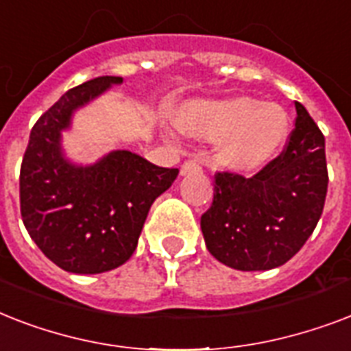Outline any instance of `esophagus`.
Wrapping results in <instances>:
<instances>
[{
  "label": "esophagus",
  "mask_w": 351,
  "mask_h": 351,
  "mask_svg": "<svg viewBox=\"0 0 351 351\" xmlns=\"http://www.w3.org/2000/svg\"><path fill=\"white\" fill-rule=\"evenodd\" d=\"M197 171H200V165H198L195 160H187V162H184V164L180 165V175L182 176L191 175V173H197Z\"/></svg>",
  "instance_id": "esophagus-1"
}]
</instances>
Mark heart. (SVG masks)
Masks as SVG:
<instances>
[{"label":"heart","mask_w":351,"mask_h":351,"mask_svg":"<svg viewBox=\"0 0 351 351\" xmlns=\"http://www.w3.org/2000/svg\"><path fill=\"white\" fill-rule=\"evenodd\" d=\"M178 127L187 136L217 142V156L237 171H255L277 156L288 138V117L277 104L250 96L195 100L178 112Z\"/></svg>","instance_id":"heart-1"}]
</instances>
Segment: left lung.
Returning a JSON list of instances; mask_svg holds the SVG:
<instances>
[{"label": "left lung", "mask_w": 351, "mask_h": 351, "mask_svg": "<svg viewBox=\"0 0 351 351\" xmlns=\"http://www.w3.org/2000/svg\"><path fill=\"white\" fill-rule=\"evenodd\" d=\"M280 156L255 176L215 175L211 208L200 228L209 253L240 271H266L286 264L310 239L328 191L324 136L306 107Z\"/></svg>", "instance_id": "1"}]
</instances>
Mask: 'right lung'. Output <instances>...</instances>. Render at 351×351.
Wrapping results in <instances>:
<instances>
[{
    "label": "right lung",
    "instance_id": "obj_1",
    "mask_svg": "<svg viewBox=\"0 0 351 351\" xmlns=\"http://www.w3.org/2000/svg\"><path fill=\"white\" fill-rule=\"evenodd\" d=\"M120 76H100L67 90L32 127L19 173L21 219L30 239L69 273L111 271L131 258L153 202L178 169L118 149L95 164H74L62 132L74 112L104 95Z\"/></svg>",
    "mask_w": 351,
    "mask_h": 351
}]
</instances>
